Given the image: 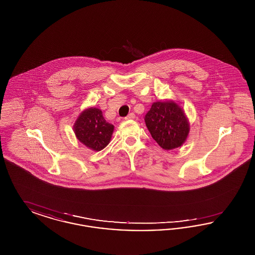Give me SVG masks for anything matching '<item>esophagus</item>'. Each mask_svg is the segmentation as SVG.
<instances>
[{
	"label": "esophagus",
	"instance_id": "1",
	"mask_svg": "<svg viewBox=\"0 0 255 255\" xmlns=\"http://www.w3.org/2000/svg\"><path fill=\"white\" fill-rule=\"evenodd\" d=\"M135 118V116H134V114H133V113H131V114H129L126 118H125V120L126 121H131V120H133Z\"/></svg>",
	"mask_w": 255,
	"mask_h": 255
}]
</instances>
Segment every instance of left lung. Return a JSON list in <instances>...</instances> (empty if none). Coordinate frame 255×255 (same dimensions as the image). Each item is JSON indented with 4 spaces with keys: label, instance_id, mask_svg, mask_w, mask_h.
<instances>
[{
    "label": "left lung",
    "instance_id": "8db88e82",
    "mask_svg": "<svg viewBox=\"0 0 255 255\" xmlns=\"http://www.w3.org/2000/svg\"><path fill=\"white\" fill-rule=\"evenodd\" d=\"M144 121L152 137L164 150L182 146L189 133L188 120L173 100L154 102Z\"/></svg>",
    "mask_w": 255,
    "mask_h": 255
}]
</instances>
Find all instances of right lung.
Returning a JSON list of instances; mask_svg holds the SVG:
<instances>
[{"mask_svg":"<svg viewBox=\"0 0 255 255\" xmlns=\"http://www.w3.org/2000/svg\"><path fill=\"white\" fill-rule=\"evenodd\" d=\"M73 131L81 143L94 151H100L109 144L114 125L105 121L101 110L92 107L79 115Z\"/></svg>","mask_w":255,"mask_h":255,"instance_id":"add662e5","label":"right lung"}]
</instances>
